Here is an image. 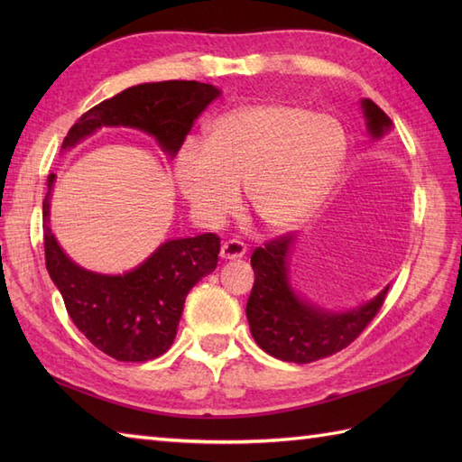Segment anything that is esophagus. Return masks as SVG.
Wrapping results in <instances>:
<instances>
[{
  "label": "esophagus",
  "instance_id": "34e87169",
  "mask_svg": "<svg viewBox=\"0 0 462 462\" xmlns=\"http://www.w3.org/2000/svg\"><path fill=\"white\" fill-rule=\"evenodd\" d=\"M244 254H246V244L240 242V240H236V238L226 240V242L222 244V248H220V256H222L224 260L242 258Z\"/></svg>",
  "mask_w": 462,
  "mask_h": 462
}]
</instances>
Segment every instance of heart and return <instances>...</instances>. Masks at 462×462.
Wrapping results in <instances>:
<instances>
[{
  "mask_svg": "<svg viewBox=\"0 0 462 462\" xmlns=\"http://www.w3.org/2000/svg\"><path fill=\"white\" fill-rule=\"evenodd\" d=\"M346 154L347 133L336 116L290 103H246L216 116L202 146H182L174 179L190 208L210 224L232 212L244 184L250 212L278 232L318 208Z\"/></svg>",
  "mask_w": 462,
  "mask_h": 462,
  "instance_id": "heart-1",
  "label": "heart"
}]
</instances>
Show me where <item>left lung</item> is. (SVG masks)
<instances>
[{"instance_id": "1", "label": "left lung", "mask_w": 462, "mask_h": 462, "mask_svg": "<svg viewBox=\"0 0 462 462\" xmlns=\"http://www.w3.org/2000/svg\"><path fill=\"white\" fill-rule=\"evenodd\" d=\"M369 133L381 136L391 129L383 109L365 99L361 103ZM293 236L282 234L252 252L254 286L246 303L252 337L272 357L290 363H311L346 349L356 341L387 298L383 290L365 306L346 313H331L301 301L288 283V254Z\"/></svg>"}]
</instances>
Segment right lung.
Instances as JSON below:
<instances>
[{
	"mask_svg": "<svg viewBox=\"0 0 462 462\" xmlns=\"http://www.w3.org/2000/svg\"><path fill=\"white\" fill-rule=\"evenodd\" d=\"M218 89L199 81L143 83L83 113L69 129L63 149L99 126H134L152 134L166 152L180 149L194 121ZM55 174L47 176L51 190ZM43 200L45 266L65 301L67 313L97 349L116 361H149L171 349L186 293L216 270L220 238L212 232L169 240L125 276H101L69 260L47 224Z\"/></svg>",
	"mask_w": 462,
	"mask_h": 462,
	"instance_id": "1",
	"label": "right lung"
}]
</instances>
